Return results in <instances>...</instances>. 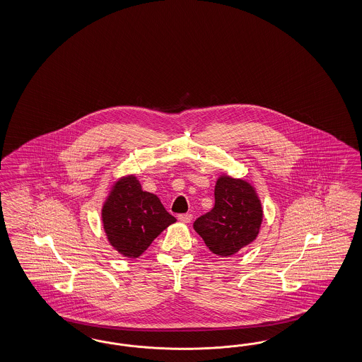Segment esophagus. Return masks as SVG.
Returning <instances> with one entry per match:
<instances>
[{"instance_id": "34e87169", "label": "esophagus", "mask_w": 362, "mask_h": 362, "mask_svg": "<svg viewBox=\"0 0 362 362\" xmlns=\"http://www.w3.org/2000/svg\"><path fill=\"white\" fill-rule=\"evenodd\" d=\"M177 220L182 223H189L192 220V215L191 214H180V215H177Z\"/></svg>"}]
</instances>
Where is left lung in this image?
Returning a JSON list of instances; mask_svg holds the SVG:
<instances>
[{"label":"left lung","instance_id":"8db88e82","mask_svg":"<svg viewBox=\"0 0 362 362\" xmlns=\"http://www.w3.org/2000/svg\"><path fill=\"white\" fill-rule=\"evenodd\" d=\"M263 209L253 187L241 179L220 176L215 206L197 218L194 230L211 252L226 257L252 243L262 226Z\"/></svg>","mask_w":362,"mask_h":362}]
</instances>
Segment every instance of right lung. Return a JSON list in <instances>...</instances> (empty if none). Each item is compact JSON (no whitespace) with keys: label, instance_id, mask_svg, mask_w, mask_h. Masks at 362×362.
<instances>
[{"label":"right lung","instance_id":"add662e5","mask_svg":"<svg viewBox=\"0 0 362 362\" xmlns=\"http://www.w3.org/2000/svg\"><path fill=\"white\" fill-rule=\"evenodd\" d=\"M110 244L126 257H139L153 239L176 219L159 197L143 191L135 176L118 180L102 209Z\"/></svg>","mask_w":362,"mask_h":362}]
</instances>
